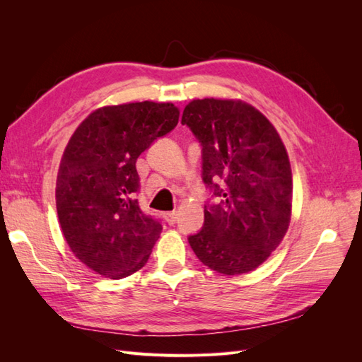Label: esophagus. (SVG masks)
<instances>
[{
  "mask_svg": "<svg viewBox=\"0 0 362 362\" xmlns=\"http://www.w3.org/2000/svg\"><path fill=\"white\" fill-rule=\"evenodd\" d=\"M164 218H166V222L169 225H175L177 223V218H178V214L175 211H169V213H164Z\"/></svg>",
  "mask_w": 362,
  "mask_h": 362,
  "instance_id": "1",
  "label": "esophagus"
}]
</instances>
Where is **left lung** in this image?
<instances>
[{
  "mask_svg": "<svg viewBox=\"0 0 362 362\" xmlns=\"http://www.w3.org/2000/svg\"><path fill=\"white\" fill-rule=\"evenodd\" d=\"M202 145V180L218 198L206 204L189 243L208 269L243 275L259 267L291 221L293 175L270 120L242 100H193L182 112Z\"/></svg>",
  "mask_w": 362,
  "mask_h": 362,
  "instance_id": "left-lung-1",
  "label": "left lung"
}]
</instances>
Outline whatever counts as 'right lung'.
I'll use <instances>...</instances> for the list:
<instances>
[{
  "label": "right lung",
  "mask_w": 362,
  "mask_h": 362,
  "mask_svg": "<svg viewBox=\"0 0 362 362\" xmlns=\"http://www.w3.org/2000/svg\"><path fill=\"white\" fill-rule=\"evenodd\" d=\"M178 119L172 103L105 105L64 148L56 184L60 228L72 254L98 275L122 279L146 264L163 226L140 210L136 161Z\"/></svg>",
  "instance_id": "add662e5"
}]
</instances>
